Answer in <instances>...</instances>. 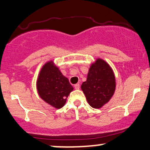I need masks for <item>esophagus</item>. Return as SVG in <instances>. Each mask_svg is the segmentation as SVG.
<instances>
[{
  "instance_id": "obj_1",
  "label": "esophagus",
  "mask_w": 150,
  "mask_h": 150,
  "mask_svg": "<svg viewBox=\"0 0 150 150\" xmlns=\"http://www.w3.org/2000/svg\"><path fill=\"white\" fill-rule=\"evenodd\" d=\"M74 88L76 89V90H78V89L80 88V84H79V83L75 84V85H74Z\"/></svg>"
}]
</instances>
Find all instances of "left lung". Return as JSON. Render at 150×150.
I'll return each instance as SVG.
<instances>
[{
  "label": "left lung",
  "mask_w": 150,
  "mask_h": 150,
  "mask_svg": "<svg viewBox=\"0 0 150 150\" xmlns=\"http://www.w3.org/2000/svg\"><path fill=\"white\" fill-rule=\"evenodd\" d=\"M81 88L92 108H100L106 104L115 90V75L109 65L104 60H97L90 67Z\"/></svg>",
  "instance_id": "obj_1"
}]
</instances>
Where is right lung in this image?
<instances>
[{"label":"right lung","mask_w":150,"mask_h":150,"mask_svg":"<svg viewBox=\"0 0 150 150\" xmlns=\"http://www.w3.org/2000/svg\"><path fill=\"white\" fill-rule=\"evenodd\" d=\"M37 88L40 98L57 109L65 104L69 94L73 90L68 79L51 62L42 67L38 79Z\"/></svg>","instance_id":"right-lung-1"}]
</instances>
